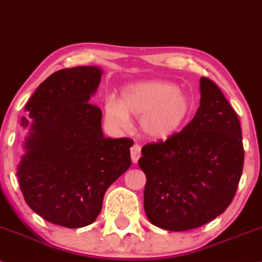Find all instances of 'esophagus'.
<instances>
[{"label":"esophagus","mask_w":262,"mask_h":262,"mask_svg":"<svg viewBox=\"0 0 262 262\" xmlns=\"http://www.w3.org/2000/svg\"><path fill=\"white\" fill-rule=\"evenodd\" d=\"M141 147H140V145H138V144H134L133 146L130 147V156H132V161H133L134 163H137L138 162V160L140 159V156H141Z\"/></svg>","instance_id":"1"}]
</instances>
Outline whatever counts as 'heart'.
Returning a JSON list of instances; mask_svg holds the SVG:
<instances>
[{
  "mask_svg": "<svg viewBox=\"0 0 262 262\" xmlns=\"http://www.w3.org/2000/svg\"><path fill=\"white\" fill-rule=\"evenodd\" d=\"M106 118L118 128H128L129 118H140V130L152 140H165L188 116L189 101L182 91L166 81H144L125 88L118 103L108 101Z\"/></svg>",
  "mask_w": 262,
  "mask_h": 262,
  "instance_id": "heart-1",
  "label": "heart"
}]
</instances>
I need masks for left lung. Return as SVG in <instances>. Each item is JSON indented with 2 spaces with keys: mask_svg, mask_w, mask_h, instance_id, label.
<instances>
[{
  "mask_svg": "<svg viewBox=\"0 0 262 262\" xmlns=\"http://www.w3.org/2000/svg\"><path fill=\"white\" fill-rule=\"evenodd\" d=\"M200 107L179 133L146 144L139 167L146 176L144 207L167 231L198 228L232 203L244 165L237 113L217 85L200 79Z\"/></svg>",
  "mask_w": 262,
  "mask_h": 262,
  "instance_id": "8db88e82",
  "label": "left lung"
}]
</instances>
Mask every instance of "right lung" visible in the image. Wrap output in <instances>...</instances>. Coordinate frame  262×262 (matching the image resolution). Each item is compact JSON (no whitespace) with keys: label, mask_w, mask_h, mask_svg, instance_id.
I'll return each instance as SVG.
<instances>
[{"label":"right lung","mask_w":262,"mask_h":262,"mask_svg":"<svg viewBox=\"0 0 262 262\" xmlns=\"http://www.w3.org/2000/svg\"><path fill=\"white\" fill-rule=\"evenodd\" d=\"M94 66L61 69L25 103L30 134L18 166L25 203L46 221L67 228L99 216L107 188L130 167L129 138H105L102 112L89 102L101 80Z\"/></svg>","instance_id":"add662e5"}]
</instances>
